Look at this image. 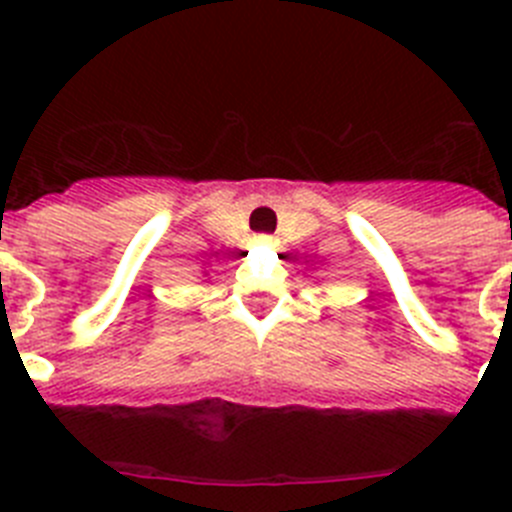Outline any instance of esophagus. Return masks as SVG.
Instances as JSON below:
<instances>
[{"instance_id":"1","label":"esophagus","mask_w":512,"mask_h":512,"mask_svg":"<svg viewBox=\"0 0 512 512\" xmlns=\"http://www.w3.org/2000/svg\"><path fill=\"white\" fill-rule=\"evenodd\" d=\"M256 243H274V235H256Z\"/></svg>"}]
</instances>
